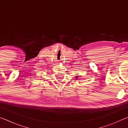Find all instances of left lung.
I'll return each mask as SVG.
<instances>
[{"mask_svg": "<svg viewBox=\"0 0 128 128\" xmlns=\"http://www.w3.org/2000/svg\"><path fill=\"white\" fill-rule=\"evenodd\" d=\"M78 78V76H76V78Z\"/></svg>", "mask_w": 128, "mask_h": 128, "instance_id": "1", "label": "left lung"}]
</instances>
